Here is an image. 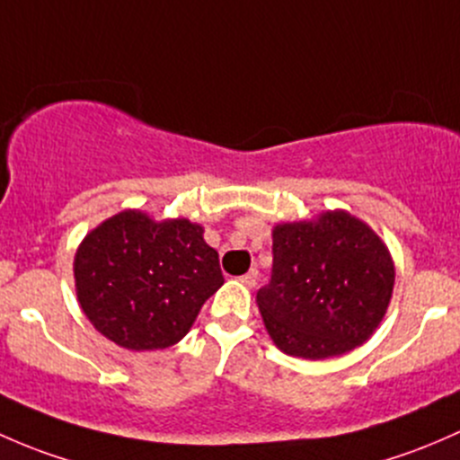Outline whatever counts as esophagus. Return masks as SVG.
Returning a JSON list of instances; mask_svg holds the SVG:
<instances>
[{
  "label": "esophagus",
  "mask_w": 460,
  "mask_h": 460,
  "mask_svg": "<svg viewBox=\"0 0 460 460\" xmlns=\"http://www.w3.org/2000/svg\"><path fill=\"white\" fill-rule=\"evenodd\" d=\"M257 277H259V272H257V270H250V272L241 274V277H239V281L243 283L245 288H254V283H257Z\"/></svg>",
  "instance_id": "esophagus-1"
}]
</instances>
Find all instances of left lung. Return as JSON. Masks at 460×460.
<instances>
[{"instance_id": "left-lung-1", "label": "left lung", "mask_w": 460, "mask_h": 460, "mask_svg": "<svg viewBox=\"0 0 460 460\" xmlns=\"http://www.w3.org/2000/svg\"><path fill=\"white\" fill-rule=\"evenodd\" d=\"M394 288L390 252L363 221L325 212L316 224L272 232V274L257 303L270 336L290 357H336L370 339Z\"/></svg>"}]
</instances>
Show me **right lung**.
<instances>
[{
	"label": "right lung",
	"mask_w": 460,
	"mask_h": 460,
	"mask_svg": "<svg viewBox=\"0 0 460 460\" xmlns=\"http://www.w3.org/2000/svg\"><path fill=\"white\" fill-rule=\"evenodd\" d=\"M75 283L90 323L121 348L141 352L181 341L224 274L201 226L188 219L155 224L128 210L84 239Z\"/></svg>",
	"instance_id": "obj_1"
}]
</instances>
